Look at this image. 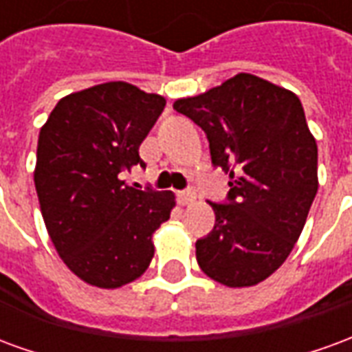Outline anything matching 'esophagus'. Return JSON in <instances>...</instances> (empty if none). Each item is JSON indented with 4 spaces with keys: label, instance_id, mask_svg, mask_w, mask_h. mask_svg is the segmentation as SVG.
<instances>
[{
    "label": "esophagus",
    "instance_id": "34e87169",
    "mask_svg": "<svg viewBox=\"0 0 352 352\" xmlns=\"http://www.w3.org/2000/svg\"><path fill=\"white\" fill-rule=\"evenodd\" d=\"M193 201H195V191H191V189H188V191H182L180 193L182 204H191Z\"/></svg>",
    "mask_w": 352,
    "mask_h": 352
}]
</instances>
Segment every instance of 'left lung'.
I'll return each mask as SVG.
<instances>
[{"mask_svg":"<svg viewBox=\"0 0 352 352\" xmlns=\"http://www.w3.org/2000/svg\"><path fill=\"white\" fill-rule=\"evenodd\" d=\"M199 124L214 166L229 174L228 203L195 243L203 273L229 288L265 280L290 256L318 189L315 136L300 98L252 74L174 102Z\"/></svg>","mask_w":352,"mask_h":352,"instance_id":"1","label":"left lung"}]
</instances>
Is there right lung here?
Instances as JSON below:
<instances>
[{
	"label": "right lung",
	"instance_id": "add662e5",
	"mask_svg": "<svg viewBox=\"0 0 352 352\" xmlns=\"http://www.w3.org/2000/svg\"><path fill=\"white\" fill-rule=\"evenodd\" d=\"M163 96L124 81L64 96L39 131L34 182L54 248L81 280L119 288L146 273L153 233L174 195L121 180L164 109Z\"/></svg>",
	"mask_w": 352,
	"mask_h": 352
}]
</instances>
